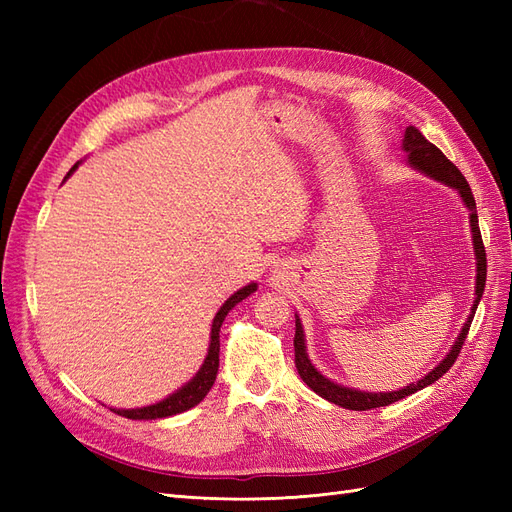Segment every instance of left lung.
I'll list each match as a JSON object with an SVG mask.
<instances>
[{
    "label": "left lung",
    "instance_id": "obj_1",
    "mask_svg": "<svg viewBox=\"0 0 512 512\" xmlns=\"http://www.w3.org/2000/svg\"><path fill=\"white\" fill-rule=\"evenodd\" d=\"M404 149L408 153V162L410 166L418 168L421 173L438 179L446 185H451L455 188L463 203L470 209V224H472V239H474V250H476V301L472 307V314L468 316V322L463 324V329L457 337V342L453 346V350L446 354V359L438 365L433 367L425 378H421L418 382H412L410 386H404L401 391H393V393H363V391H352L346 389V386H339L335 382H331L329 378H324L320 371L312 365V361L307 359V352H305V337H303V327L297 318V329H294V365H297L299 376L303 378V382L312 389L316 395L324 397L327 401L335 406H342L348 410H371V408H380V406H391L395 401L404 399L416 391L425 389L431 382H436L438 378H442L448 369L453 367V363L457 361V356L463 348V342H466L468 331H470V324L474 318V312L478 307L480 297H483V290H485V282H487V254H485V245H483V237H480V228H478V215H476V203H474V194L470 190V185L459 173V168L448 160L444 153L429 143L427 138L418 132L414 126L406 128L404 134Z\"/></svg>",
    "mask_w": 512,
    "mask_h": 512
}]
</instances>
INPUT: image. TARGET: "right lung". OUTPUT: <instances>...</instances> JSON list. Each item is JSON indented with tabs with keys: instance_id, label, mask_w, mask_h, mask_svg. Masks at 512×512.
Segmentation results:
<instances>
[{
	"instance_id": "1",
	"label": "right lung",
	"mask_w": 512,
	"mask_h": 512,
	"mask_svg": "<svg viewBox=\"0 0 512 512\" xmlns=\"http://www.w3.org/2000/svg\"><path fill=\"white\" fill-rule=\"evenodd\" d=\"M76 166H79V162H76L70 168L68 177L74 173ZM254 290H256V284L245 286V288H241V290H237L235 294H232V297L220 307V312L215 314V318H213L211 344H209L207 359H205L203 367H200L198 374L188 384H185L183 389H179L177 393L166 397L164 401H160V404H153V406H147V408H136V410H113V412H117L119 416L132 418V421H151V418H166V416L185 412V410L194 408L196 404H200V401L205 399V395L209 393V389L213 386L215 376H218V365H220V327H222V322H224V318H226V314L230 312V309L235 307L239 301H243L245 297H250Z\"/></svg>"
}]
</instances>
